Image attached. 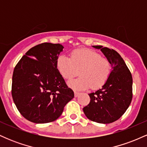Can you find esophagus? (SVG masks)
<instances>
[{"label": "esophagus", "mask_w": 147, "mask_h": 147, "mask_svg": "<svg viewBox=\"0 0 147 147\" xmlns=\"http://www.w3.org/2000/svg\"><path fill=\"white\" fill-rule=\"evenodd\" d=\"M74 92H75V97H78V96L79 95V92H77V91H74Z\"/></svg>", "instance_id": "obj_1"}]
</instances>
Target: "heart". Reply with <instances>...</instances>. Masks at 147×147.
I'll list each match as a JSON object with an SVG mask.
<instances>
[{
  "label": "heart",
  "instance_id": "b5f03b06",
  "mask_svg": "<svg viewBox=\"0 0 147 147\" xmlns=\"http://www.w3.org/2000/svg\"><path fill=\"white\" fill-rule=\"evenodd\" d=\"M57 68L62 77L71 79L80 74V77L68 82L75 90H86L102 87L107 82L111 72V64L108 59L98 52L88 49L75 50L71 57L61 55L57 59Z\"/></svg>",
  "mask_w": 147,
  "mask_h": 147
}]
</instances>
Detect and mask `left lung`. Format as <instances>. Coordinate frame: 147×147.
<instances>
[{
  "label": "left lung",
  "instance_id": "obj_1",
  "mask_svg": "<svg viewBox=\"0 0 147 147\" xmlns=\"http://www.w3.org/2000/svg\"><path fill=\"white\" fill-rule=\"evenodd\" d=\"M100 49L111 62L112 70L107 82L101 89L89 94L90 102L83 109L89 119L109 124L119 119L126 112L133 97V78L129 69L119 54L102 45Z\"/></svg>",
  "mask_w": 147,
  "mask_h": 147
}]
</instances>
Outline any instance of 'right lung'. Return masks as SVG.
Here are the masks:
<instances>
[{
    "instance_id": "1",
    "label": "right lung",
    "mask_w": 147,
    "mask_h": 147,
    "mask_svg": "<svg viewBox=\"0 0 147 147\" xmlns=\"http://www.w3.org/2000/svg\"><path fill=\"white\" fill-rule=\"evenodd\" d=\"M63 49L59 43H41L30 49L15 66L11 95L20 113L30 122L56 120L74 97L57 69Z\"/></svg>"
}]
</instances>
